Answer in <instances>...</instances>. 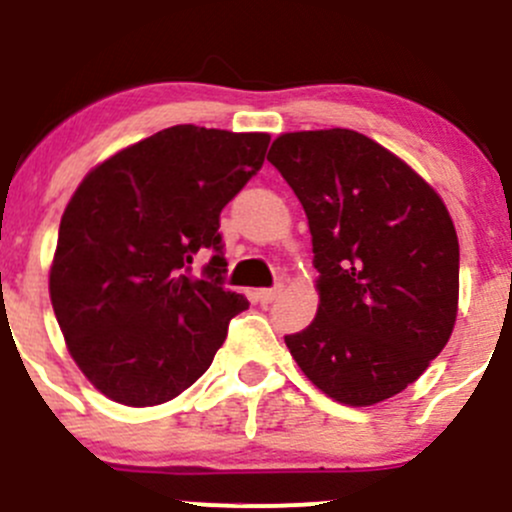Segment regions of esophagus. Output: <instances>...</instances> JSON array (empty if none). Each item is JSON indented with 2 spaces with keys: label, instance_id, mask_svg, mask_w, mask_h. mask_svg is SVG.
Returning <instances> with one entry per match:
<instances>
[{
  "label": "esophagus",
  "instance_id": "obj_1",
  "mask_svg": "<svg viewBox=\"0 0 512 512\" xmlns=\"http://www.w3.org/2000/svg\"><path fill=\"white\" fill-rule=\"evenodd\" d=\"M280 292H282V287H272V289H260V292H257V299H260L262 304H270V302H275L277 297H280Z\"/></svg>",
  "mask_w": 512,
  "mask_h": 512
}]
</instances>
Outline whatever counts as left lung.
Returning <instances> with one entry per match:
<instances>
[{"label":"left lung","instance_id":"1","mask_svg":"<svg viewBox=\"0 0 512 512\" xmlns=\"http://www.w3.org/2000/svg\"><path fill=\"white\" fill-rule=\"evenodd\" d=\"M267 160L307 213L319 272L317 317L287 334L289 354L339 404L401 394L456 324L458 235L441 195L349 128L282 133Z\"/></svg>","mask_w":512,"mask_h":512}]
</instances>
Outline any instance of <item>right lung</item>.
<instances>
[{
    "label": "right lung",
    "instance_id": "add662e5",
    "mask_svg": "<svg viewBox=\"0 0 512 512\" xmlns=\"http://www.w3.org/2000/svg\"><path fill=\"white\" fill-rule=\"evenodd\" d=\"M267 133L170 126L98 163L59 225L49 294L86 379L126 406L183 394L247 309L223 287L220 213L265 163ZM214 257L203 278L192 260Z\"/></svg>",
    "mask_w": 512,
    "mask_h": 512
}]
</instances>
